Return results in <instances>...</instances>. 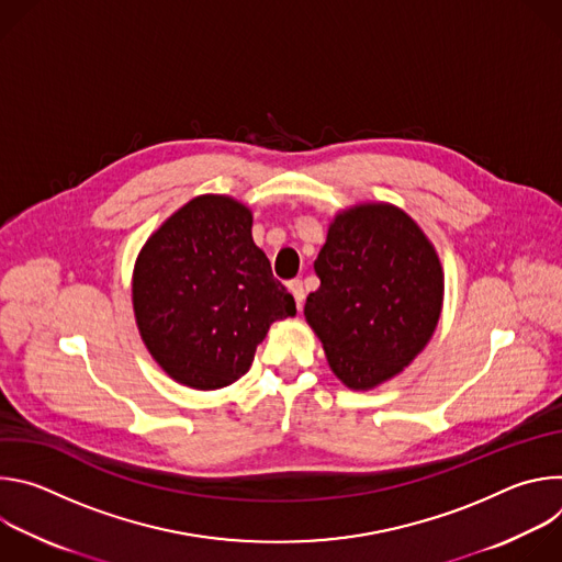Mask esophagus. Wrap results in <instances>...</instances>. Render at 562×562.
<instances>
[{
	"label": "esophagus",
	"mask_w": 562,
	"mask_h": 562,
	"mask_svg": "<svg viewBox=\"0 0 562 562\" xmlns=\"http://www.w3.org/2000/svg\"><path fill=\"white\" fill-rule=\"evenodd\" d=\"M289 289H291V293H293V297H295L297 311H302V302H304V286H302V282H300V280H291V282H289Z\"/></svg>",
	"instance_id": "34e87169"
}]
</instances>
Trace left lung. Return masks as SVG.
<instances>
[{"label": "left lung", "mask_w": 562, "mask_h": 562, "mask_svg": "<svg viewBox=\"0 0 562 562\" xmlns=\"http://www.w3.org/2000/svg\"><path fill=\"white\" fill-rule=\"evenodd\" d=\"M317 291L304 317L336 378L369 391L403 373L429 345L445 300V271L418 222L389 202L334 215L315 260Z\"/></svg>", "instance_id": "obj_1"}]
</instances>
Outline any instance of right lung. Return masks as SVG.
Here are the masks:
<instances>
[{"label": "right lung", "instance_id": "add662e5", "mask_svg": "<svg viewBox=\"0 0 562 562\" xmlns=\"http://www.w3.org/2000/svg\"><path fill=\"white\" fill-rule=\"evenodd\" d=\"M254 213L231 195H198L159 224L133 267L144 347L176 382L215 391L243 378L293 295L254 243Z\"/></svg>", "mask_w": 562, "mask_h": 562}]
</instances>
